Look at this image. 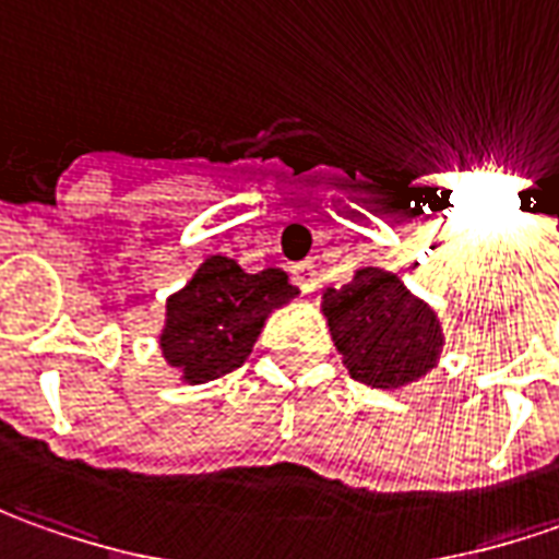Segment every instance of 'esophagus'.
<instances>
[{
    "label": "esophagus",
    "instance_id": "obj_1",
    "mask_svg": "<svg viewBox=\"0 0 559 559\" xmlns=\"http://www.w3.org/2000/svg\"><path fill=\"white\" fill-rule=\"evenodd\" d=\"M290 278L297 284L302 294H312L318 287V275H316V262H297L290 269Z\"/></svg>",
    "mask_w": 559,
    "mask_h": 559
}]
</instances>
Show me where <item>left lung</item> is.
Instances as JSON below:
<instances>
[{"label":"left lung","instance_id":"1","mask_svg":"<svg viewBox=\"0 0 559 559\" xmlns=\"http://www.w3.org/2000/svg\"><path fill=\"white\" fill-rule=\"evenodd\" d=\"M321 312L349 377L371 390H402L430 374L445 346L433 306L377 265L358 269L343 287H328Z\"/></svg>","mask_w":559,"mask_h":559}]
</instances>
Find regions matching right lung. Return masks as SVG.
<instances>
[{"instance_id":"obj_1","label":"right lung","mask_w":559,"mask_h":559,"mask_svg":"<svg viewBox=\"0 0 559 559\" xmlns=\"http://www.w3.org/2000/svg\"><path fill=\"white\" fill-rule=\"evenodd\" d=\"M297 294L281 269L250 275L228 257H206L182 290L166 299L164 361L185 383H206L241 368L265 318Z\"/></svg>"}]
</instances>
